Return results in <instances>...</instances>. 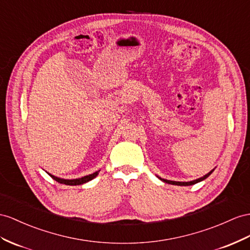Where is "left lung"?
<instances>
[{
	"label": "left lung",
	"mask_w": 250,
	"mask_h": 250,
	"mask_svg": "<svg viewBox=\"0 0 250 250\" xmlns=\"http://www.w3.org/2000/svg\"><path fill=\"white\" fill-rule=\"evenodd\" d=\"M214 171V169L213 170H211L209 173H207L206 175H204L203 177H200V178H197V180H195V181H191V182H174V181H168V180H164V178H161L159 177V180H162L163 182H165V183H167V184H171V185H176V186H191V185H194V184H196V183H200V182H202V181H204V180H206V178L212 173V172Z\"/></svg>",
	"instance_id": "left-lung-1"
}]
</instances>
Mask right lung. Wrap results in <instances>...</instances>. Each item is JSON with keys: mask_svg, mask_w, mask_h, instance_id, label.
Segmentation results:
<instances>
[{"mask_svg": "<svg viewBox=\"0 0 250 250\" xmlns=\"http://www.w3.org/2000/svg\"><path fill=\"white\" fill-rule=\"evenodd\" d=\"M98 173H99V171H96L93 174H88V175L83 176L81 178H75V180H64V178L57 177V176H54L49 173L48 174L50 175V177H53L56 182H58L60 184H65V185H68V186H77V185H82V184L92 181L93 178H95L98 175Z\"/></svg>", "mask_w": 250, "mask_h": 250, "instance_id": "add662e5", "label": "right lung"}]
</instances>
